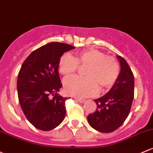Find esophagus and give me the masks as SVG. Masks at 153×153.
<instances>
[{
	"label": "esophagus",
	"instance_id": "34e87169",
	"mask_svg": "<svg viewBox=\"0 0 153 153\" xmlns=\"http://www.w3.org/2000/svg\"><path fill=\"white\" fill-rule=\"evenodd\" d=\"M75 100L76 101H78V102H81V103H83V102H85V100H83V99H80V98H78V97H75Z\"/></svg>",
	"mask_w": 153,
	"mask_h": 153
}]
</instances>
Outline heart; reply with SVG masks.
I'll return each instance as SVG.
<instances>
[{"label":"heart","instance_id":"1","mask_svg":"<svg viewBox=\"0 0 153 153\" xmlns=\"http://www.w3.org/2000/svg\"><path fill=\"white\" fill-rule=\"evenodd\" d=\"M81 66H88L85 71L86 78L72 76L64 82V91L70 95L85 97L94 95L101 90L111 87L118 79L120 67L113 57L96 49H87L77 53L74 57L64 53L59 62V70L64 76L72 75Z\"/></svg>","mask_w":153,"mask_h":153}]
</instances>
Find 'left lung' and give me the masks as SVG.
Listing matches in <instances>:
<instances>
[{
  "mask_svg": "<svg viewBox=\"0 0 153 153\" xmlns=\"http://www.w3.org/2000/svg\"><path fill=\"white\" fill-rule=\"evenodd\" d=\"M120 75L108 92L94 100L97 108L87 117L89 125L101 133H111L120 128L128 117L134 97V76L125 59L117 56Z\"/></svg>",
  "mask_w": 153,
  "mask_h": 153,
  "instance_id": "obj_1",
  "label": "left lung"
}]
</instances>
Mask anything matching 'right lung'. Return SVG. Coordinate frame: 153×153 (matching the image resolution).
Returning a JSON list of instances; mask_svg holds the SVG:
<instances>
[{"label":"right lung","instance_id":"right-lung-1","mask_svg":"<svg viewBox=\"0 0 153 153\" xmlns=\"http://www.w3.org/2000/svg\"><path fill=\"white\" fill-rule=\"evenodd\" d=\"M74 48L65 43H48L33 51L19 72L17 88L20 105L27 120L41 131L56 128L65 117L68 98L58 94L62 86L59 62L64 53Z\"/></svg>","mask_w":153,"mask_h":153}]
</instances>
